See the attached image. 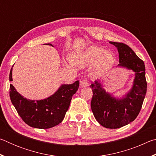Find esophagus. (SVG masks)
Instances as JSON below:
<instances>
[{"mask_svg":"<svg viewBox=\"0 0 156 156\" xmlns=\"http://www.w3.org/2000/svg\"><path fill=\"white\" fill-rule=\"evenodd\" d=\"M80 83V87H85L88 85V82L86 78L81 79Z\"/></svg>","mask_w":156,"mask_h":156,"instance_id":"1","label":"esophagus"}]
</instances>
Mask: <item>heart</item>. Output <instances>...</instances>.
Masks as SVG:
<instances>
[{"label":"heart","mask_w":156,"mask_h":156,"mask_svg":"<svg viewBox=\"0 0 156 156\" xmlns=\"http://www.w3.org/2000/svg\"><path fill=\"white\" fill-rule=\"evenodd\" d=\"M76 60L79 63H94L96 62L100 69H107L114 62V56L111 51H105L101 47L91 46L88 47Z\"/></svg>","instance_id":"1"}]
</instances>
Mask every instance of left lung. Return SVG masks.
Wrapping results in <instances>:
<instances>
[{"label": "left lung", "instance_id": "left-lung-1", "mask_svg": "<svg viewBox=\"0 0 156 156\" xmlns=\"http://www.w3.org/2000/svg\"><path fill=\"white\" fill-rule=\"evenodd\" d=\"M117 47L119 53L118 67H123L136 72L131 91L122 99H116L105 91L101 84L96 81L90 87L93 91L91 107L96 120L105 128L118 129L128 125L139 114L147 93L143 60L128 45L122 43L109 42Z\"/></svg>", "mask_w": 156, "mask_h": 156}]
</instances>
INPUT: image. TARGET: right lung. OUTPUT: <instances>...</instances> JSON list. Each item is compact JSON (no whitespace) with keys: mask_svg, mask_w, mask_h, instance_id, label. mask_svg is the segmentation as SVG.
I'll use <instances>...</instances> for the list:
<instances>
[{"mask_svg":"<svg viewBox=\"0 0 156 156\" xmlns=\"http://www.w3.org/2000/svg\"><path fill=\"white\" fill-rule=\"evenodd\" d=\"M9 80L12 81V68ZM78 87V80L71 84H62L52 96L35 101L23 98L11 84L9 96L18 115L27 125L34 128L49 129L59 125L64 119L73 95Z\"/></svg>","mask_w":156,"mask_h":156,"instance_id":"right-lung-1","label":"right lung"}]
</instances>
